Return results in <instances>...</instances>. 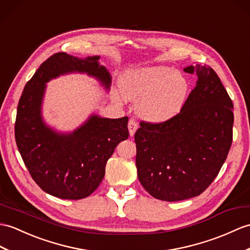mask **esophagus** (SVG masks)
<instances>
[{
	"label": "esophagus",
	"instance_id": "34e87169",
	"mask_svg": "<svg viewBox=\"0 0 250 250\" xmlns=\"http://www.w3.org/2000/svg\"><path fill=\"white\" fill-rule=\"evenodd\" d=\"M127 127H129V132H130V135L133 136L134 135L135 131L137 130V124L134 119H130L129 120V124H127Z\"/></svg>",
	"mask_w": 250,
	"mask_h": 250
}]
</instances>
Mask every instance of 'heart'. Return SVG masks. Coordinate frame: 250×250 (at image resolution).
Returning a JSON list of instances; mask_svg holds the SVG:
<instances>
[{
    "instance_id": "heart-1",
    "label": "heart",
    "mask_w": 250,
    "mask_h": 250,
    "mask_svg": "<svg viewBox=\"0 0 250 250\" xmlns=\"http://www.w3.org/2000/svg\"><path fill=\"white\" fill-rule=\"evenodd\" d=\"M120 86L125 99L138 101V115L151 123H164L176 116L188 91L187 79L165 66L145 67L127 72L121 79Z\"/></svg>"
}]
</instances>
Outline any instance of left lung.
Returning <instances> with one entry per match:
<instances>
[{
  "label": "left lung",
  "instance_id": "left-lung-1",
  "mask_svg": "<svg viewBox=\"0 0 250 250\" xmlns=\"http://www.w3.org/2000/svg\"><path fill=\"white\" fill-rule=\"evenodd\" d=\"M184 71L198 81L176 116L164 123L142 121L136 131L139 182L152 197L180 201L210 187L232 144L233 103L210 66Z\"/></svg>",
  "mask_w": 250,
  "mask_h": 250
}]
</instances>
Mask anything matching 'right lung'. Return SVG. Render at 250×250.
Returning a JSON list of instances; mask_svg holds the SVG:
<instances>
[{"mask_svg":"<svg viewBox=\"0 0 250 250\" xmlns=\"http://www.w3.org/2000/svg\"><path fill=\"white\" fill-rule=\"evenodd\" d=\"M98 60L99 56L80 60L63 52L53 54L26 83L18 103L15 137L21 158L38 187L62 199H83L94 193L115 148L129 137L127 117L92 115L70 134H59L43 124L40 108L45 83L51 79L86 72L109 88L111 75Z\"/></svg>","mask_w":250,"mask_h":250,"instance_id":"obj_1","label":"right lung"}]
</instances>
